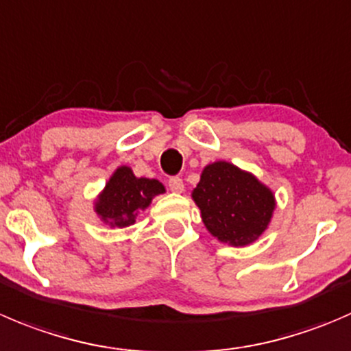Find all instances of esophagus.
Segmentation results:
<instances>
[{
    "label": "esophagus",
    "mask_w": 351,
    "mask_h": 351,
    "mask_svg": "<svg viewBox=\"0 0 351 351\" xmlns=\"http://www.w3.org/2000/svg\"><path fill=\"white\" fill-rule=\"evenodd\" d=\"M168 185H169V190L171 192H176V193H182L183 192V180L180 178V176H171V178L168 180Z\"/></svg>",
    "instance_id": "esophagus-1"
}]
</instances>
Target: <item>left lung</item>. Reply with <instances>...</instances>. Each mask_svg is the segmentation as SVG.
<instances>
[{
	"instance_id": "8db88e82",
	"label": "left lung",
	"mask_w": 351,
	"mask_h": 351,
	"mask_svg": "<svg viewBox=\"0 0 351 351\" xmlns=\"http://www.w3.org/2000/svg\"><path fill=\"white\" fill-rule=\"evenodd\" d=\"M192 197L207 230L234 247L257 240L274 210V195L267 186L224 161L204 168Z\"/></svg>"
}]
</instances>
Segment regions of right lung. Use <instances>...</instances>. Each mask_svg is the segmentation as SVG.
Here are the masks:
<instances>
[{
	"label": "right lung",
	"instance_id": "add662e5",
	"mask_svg": "<svg viewBox=\"0 0 351 351\" xmlns=\"http://www.w3.org/2000/svg\"><path fill=\"white\" fill-rule=\"evenodd\" d=\"M162 192L165 186L158 180L137 178L130 168L121 166L101 193L96 210L111 226L123 228L134 223L138 209H145L152 197Z\"/></svg>",
	"mask_w": 351,
	"mask_h": 351
}]
</instances>
